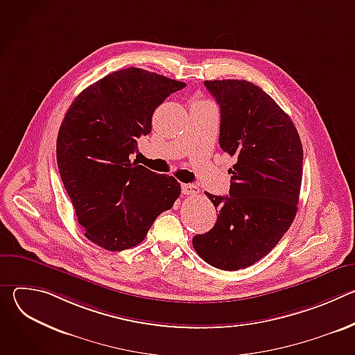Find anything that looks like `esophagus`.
Returning a JSON list of instances; mask_svg holds the SVG:
<instances>
[{"instance_id":"obj_1","label":"esophagus","mask_w":355,"mask_h":355,"mask_svg":"<svg viewBox=\"0 0 355 355\" xmlns=\"http://www.w3.org/2000/svg\"><path fill=\"white\" fill-rule=\"evenodd\" d=\"M182 193L184 195H196V193H199V188L195 184H182Z\"/></svg>"}]
</instances>
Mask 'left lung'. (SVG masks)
I'll return each mask as SVG.
<instances>
[{
	"mask_svg": "<svg viewBox=\"0 0 355 355\" xmlns=\"http://www.w3.org/2000/svg\"><path fill=\"white\" fill-rule=\"evenodd\" d=\"M205 87L220 107L219 144L236 164L229 170V196L207 192L218 220L192 245L209 266L234 271L267 256L292 225L303 148L291 118L256 84L215 80Z\"/></svg>",
	"mask_w": 355,
	"mask_h": 355,
	"instance_id": "left-lung-1",
	"label": "left lung"
}]
</instances>
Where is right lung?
Masks as SVG:
<instances>
[{"label":"right lung","instance_id":"1","mask_svg":"<svg viewBox=\"0 0 355 355\" xmlns=\"http://www.w3.org/2000/svg\"><path fill=\"white\" fill-rule=\"evenodd\" d=\"M185 83L129 67L87 87L58 135V166L85 237L108 251L137 245L173 208L180 182L130 160L156 108Z\"/></svg>","mask_w":355,"mask_h":355}]
</instances>
